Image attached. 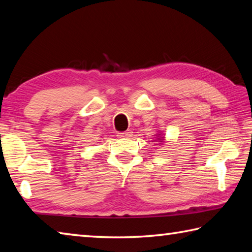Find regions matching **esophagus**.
I'll return each mask as SVG.
<instances>
[{
    "label": "esophagus",
    "instance_id": "34e87169",
    "mask_svg": "<svg viewBox=\"0 0 252 252\" xmlns=\"http://www.w3.org/2000/svg\"><path fill=\"white\" fill-rule=\"evenodd\" d=\"M131 135H132L131 130H127L126 132H120V133H118V136L121 139H129V138H131Z\"/></svg>",
    "mask_w": 252,
    "mask_h": 252
}]
</instances>
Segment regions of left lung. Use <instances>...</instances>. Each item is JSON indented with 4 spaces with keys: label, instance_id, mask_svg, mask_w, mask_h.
Segmentation results:
<instances>
[{
    "label": "left lung",
    "instance_id": "left-lung-1",
    "mask_svg": "<svg viewBox=\"0 0 252 252\" xmlns=\"http://www.w3.org/2000/svg\"><path fill=\"white\" fill-rule=\"evenodd\" d=\"M159 141V142H163V139L162 138H159V134H158V138H157V141ZM155 141V140H154Z\"/></svg>",
    "mask_w": 252,
    "mask_h": 252
}]
</instances>
